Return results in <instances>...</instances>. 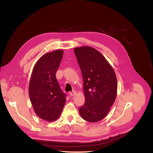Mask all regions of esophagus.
<instances>
[{
	"mask_svg": "<svg viewBox=\"0 0 153 153\" xmlns=\"http://www.w3.org/2000/svg\"><path fill=\"white\" fill-rule=\"evenodd\" d=\"M76 94V91H73L69 92V96H74Z\"/></svg>",
	"mask_w": 153,
	"mask_h": 153,
	"instance_id": "34e87169",
	"label": "esophagus"
}]
</instances>
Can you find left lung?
I'll return each mask as SVG.
<instances>
[{
  "label": "left lung",
  "mask_w": 153,
  "mask_h": 153,
  "mask_svg": "<svg viewBox=\"0 0 153 153\" xmlns=\"http://www.w3.org/2000/svg\"><path fill=\"white\" fill-rule=\"evenodd\" d=\"M74 51L81 69L85 98L79 113L86 121H100L108 114L116 98L117 82L114 69L94 48L85 46Z\"/></svg>",
  "instance_id": "obj_1"
}]
</instances>
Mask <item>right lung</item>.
Wrapping results in <instances>:
<instances>
[{
	"instance_id": "right-lung-1",
	"label": "right lung",
	"mask_w": 153,
	"mask_h": 153,
	"mask_svg": "<svg viewBox=\"0 0 153 153\" xmlns=\"http://www.w3.org/2000/svg\"><path fill=\"white\" fill-rule=\"evenodd\" d=\"M63 50L58 49L42 55L32 72L29 94L35 113L48 122L57 120L66 103V94L55 77Z\"/></svg>"
}]
</instances>
